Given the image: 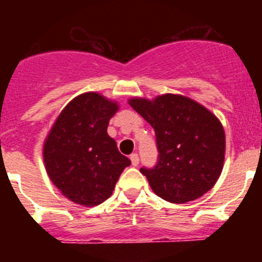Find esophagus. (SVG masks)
<instances>
[{
	"mask_svg": "<svg viewBox=\"0 0 262 262\" xmlns=\"http://www.w3.org/2000/svg\"><path fill=\"white\" fill-rule=\"evenodd\" d=\"M129 159H131V164H133L134 166H138L139 165V156L138 154H133L131 156H129Z\"/></svg>",
	"mask_w": 262,
	"mask_h": 262,
	"instance_id": "34e87169",
	"label": "esophagus"
}]
</instances>
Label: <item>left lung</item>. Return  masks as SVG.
<instances>
[{
    "mask_svg": "<svg viewBox=\"0 0 262 262\" xmlns=\"http://www.w3.org/2000/svg\"><path fill=\"white\" fill-rule=\"evenodd\" d=\"M128 103L156 134L157 164L140 168L154 193L170 203H186L212 189L226 154L221 120L180 94H163L152 101L131 98Z\"/></svg>",
    "mask_w": 262,
    "mask_h": 262,
    "instance_id": "obj_1",
    "label": "left lung"
}]
</instances>
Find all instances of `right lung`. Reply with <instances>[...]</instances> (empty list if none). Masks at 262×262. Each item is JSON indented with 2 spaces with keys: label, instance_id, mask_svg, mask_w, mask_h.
Listing matches in <instances>:
<instances>
[{
  "label": "right lung",
  "instance_id": "right-lung-1",
  "mask_svg": "<svg viewBox=\"0 0 262 262\" xmlns=\"http://www.w3.org/2000/svg\"><path fill=\"white\" fill-rule=\"evenodd\" d=\"M118 108L117 102L96 92L80 94L62 108L46 138L48 177L72 202L85 207L102 203L131 164L107 134Z\"/></svg>",
  "mask_w": 262,
  "mask_h": 262
}]
</instances>
